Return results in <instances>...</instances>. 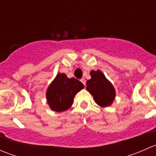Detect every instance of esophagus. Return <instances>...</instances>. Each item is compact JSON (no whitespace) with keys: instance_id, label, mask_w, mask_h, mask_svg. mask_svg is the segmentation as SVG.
I'll return each mask as SVG.
<instances>
[{"instance_id":"esophagus-1","label":"esophagus","mask_w":156,"mask_h":156,"mask_svg":"<svg viewBox=\"0 0 156 156\" xmlns=\"http://www.w3.org/2000/svg\"><path fill=\"white\" fill-rule=\"evenodd\" d=\"M81 82H82V84H84V85H85V84H86V81H85V80L84 79V78H81Z\"/></svg>"}]
</instances>
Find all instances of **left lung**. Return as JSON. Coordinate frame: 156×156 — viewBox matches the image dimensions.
I'll list each match as a JSON object with an SVG mask.
<instances>
[{
  "mask_svg": "<svg viewBox=\"0 0 156 156\" xmlns=\"http://www.w3.org/2000/svg\"><path fill=\"white\" fill-rule=\"evenodd\" d=\"M91 78L87 80L86 89L94 97V101L100 107L112 106L115 99L116 92L114 86L100 70H92Z\"/></svg>",
  "mask_w": 156,
  "mask_h": 156,
  "instance_id": "obj_1",
  "label": "left lung"
}]
</instances>
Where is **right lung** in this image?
I'll return each instance as SVG.
<instances>
[{
    "label": "right lung",
    "mask_w": 156,
    "mask_h": 156,
    "mask_svg": "<svg viewBox=\"0 0 156 156\" xmlns=\"http://www.w3.org/2000/svg\"><path fill=\"white\" fill-rule=\"evenodd\" d=\"M84 88V84L78 79L69 78L66 74L59 72L47 89L49 107L56 112L66 111L72 106L75 96Z\"/></svg>",
    "instance_id": "right-lung-1"
}]
</instances>
